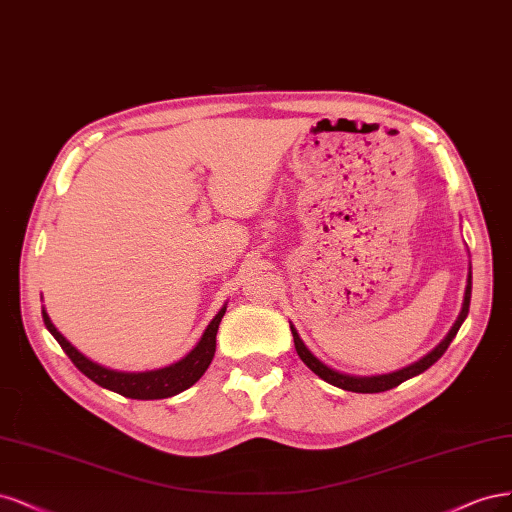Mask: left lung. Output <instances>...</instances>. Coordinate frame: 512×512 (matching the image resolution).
<instances>
[{"mask_svg": "<svg viewBox=\"0 0 512 512\" xmlns=\"http://www.w3.org/2000/svg\"><path fill=\"white\" fill-rule=\"evenodd\" d=\"M470 295H472V272L468 274V287H466L464 308H461L459 317H457L455 325L451 327L449 336L444 338V340L436 346V349H434L430 355H425L423 359H419V361H417V364H412V366H408V368H404V370H398V372L383 374V376H370V378H359V376L340 374V372H336V370H332V368H327L325 364H321V361L306 349V344L302 342V338L298 336V332H295V327L291 325V334H293V342H295V351H298V355H300V359L304 361V364H306L312 372H315L317 376H321L323 381H327L329 385L340 387V389H344V391H355V393H381V391H387V389H393V387L402 385L404 381H408V378L417 376V374L425 372L427 368L436 364V361L444 355V351L449 349V344L453 342V338L457 336L461 323H464V319L468 317Z\"/></svg>", "mask_w": 512, "mask_h": 512, "instance_id": "left-lung-1", "label": "left lung"}]
</instances>
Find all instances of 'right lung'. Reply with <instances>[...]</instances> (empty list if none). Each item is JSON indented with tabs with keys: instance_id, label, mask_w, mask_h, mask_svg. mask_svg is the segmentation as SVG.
<instances>
[{
	"instance_id": "add662e5",
	"label": "right lung",
	"mask_w": 512,
	"mask_h": 512,
	"mask_svg": "<svg viewBox=\"0 0 512 512\" xmlns=\"http://www.w3.org/2000/svg\"><path fill=\"white\" fill-rule=\"evenodd\" d=\"M223 315H225V306L219 310V315L210 321L202 340L197 342L195 349L185 359L176 361V364L161 370H153V372H117V370H108L100 364H95V361L78 353L74 346L57 332V327L51 323V319H48L46 310H42L46 329L61 344V349L72 359V364L82 374L89 376L93 383H97L104 389H110L114 393H121L131 400L172 398V395L185 391L193 383L200 381V376L208 370L210 361L214 357V349H217V329Z\"/></svg>"
}]
</instances>
